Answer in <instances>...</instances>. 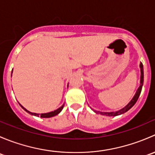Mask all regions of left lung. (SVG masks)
<instances>
[{
    "label": "left lung",
    "instance_id": "8db88e82",
    "mask_svg": "<svg viewBox=\"0 0 155 155\" xmlns=\"http://www.w3.org/2000/svg\"><path fill=\"white\" fill-rule=\"evenodd\" d=\"M140 68H141V77H140V85L139 87L138 90L136 92V94L134 95V97H133V99L131 100L130 102L125 107H124L123 109H121V110L117 111V112H97V111H94L97 114H101L103 115H107V116H116V115H121V114H124V112H127L130 109H131L134 106V104L137 103V100H138L139 97H140V93H141L142 87H143V64L140 63Z\"/></svg>",
    "mask_w": 155,
    "mask_h": 155
}]
</instances>
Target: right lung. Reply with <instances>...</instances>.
I'll list each match as a JSON object with an SVG mask.
<instances>
[{
	"label": "right lung",
	"instance_id": "right-lung-1",
	"mask_svg": "<svg viewBox=\"0 0 155 155\" xmlns=\"http://www.w3.org/2000/svg\"><path fill=\"white\" fill-rule=\"evenodd\" d=\"M21 107L23 108V109H25V110L27 112H28L29 114H31V115H36V116H40L41 118H50V117H53L54 116V115H57L58 114L60 113L61 111L64 108V105L62 106V107H61L60 108H58V109H56V110L53 111V112H48V113H42V114H37V113H33V112H29L28 110H27V109H25V108H24L22 107V106H21Z\"/></svg>",
	"mask_w": 155,
	"mask_h": 155
}]
</instances>
